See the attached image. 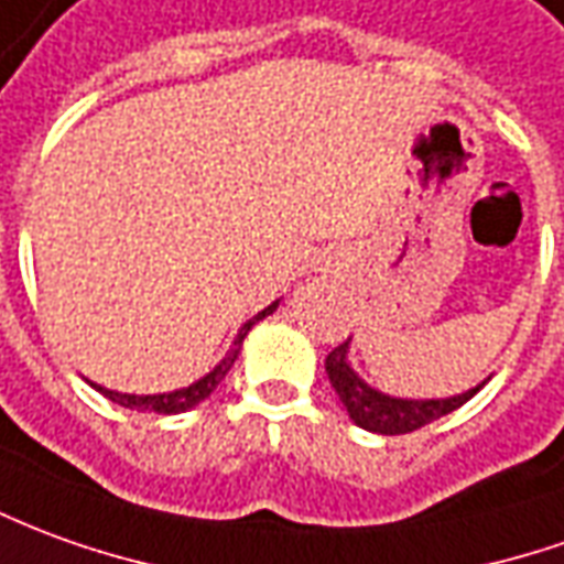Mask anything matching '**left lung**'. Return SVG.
<instances>
[{"mask_svg":"<svg viewBox=\"0 0 564 564\" xmlns=\"http://www.w3.org/2000/svg\"><path fill=\"white\" fill-rule=\"evenodd\" d=\"M349 340L337 344L325 359V371L332 380L334 393L340 395V402L347 408V414L359 423L362 430L380 433V436H402V433H414L426 423L438 421L445 414H452L457 408L469 402L473 395L482 390L485 383H479L469 393L452 395V399H393L383 395L378 390H371L368 383L356 378V371L347 362Z\"/></svg>","mask_w":564,"mask_h":564,"instance_id":"left-lung-1","label":"left lung"}]
</instances>
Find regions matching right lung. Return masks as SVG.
Segmentation results:
<instances>
[{"mask_svg": "<svg viewBox=\"0 0 564 564\" xmlns=\"http://www.w3.org/2000/svg\"><path fill=\"white\" fill-rule=\"evenodd\" d=\"M273 310L275 304L267 306V310H260L254 319L245 322L242 328H239V334H236V340H232L230 352L224 356V362L217 365L212 375H205V378L196 380L193 387H186V390H174V393H159V395H128V393H112V390H104V387H97V383H95V390H100V393L107 395L110 402H116V405L131 408V411H153V414H181V411H189V408H196L199 402H205L208 395L215 393L217 383L227 378V371L232 368V362L239 359V349H242L245 334L251 332V325H254V322L267 319Z\"/></svg>", "mask_w": 564, "mask_h": 564, "instance_id": "1", "label": "right lung"}]
</instances>
